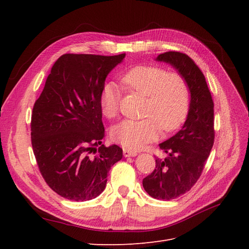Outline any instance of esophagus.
Listing matches in <instances>:
<instances>
[{
  "mask_svg": "<svg viewBox=\"0 0 249 249\" xmlns=\"http://www.w3.org/2000/svg\"><path fill=\"white\" fill-rule=\"evenodd\" d=\"M124 157H136L137 152H135V150H132L129 148H124Z\"/></svg>",
  "mask_w": 249,
  "mask_h": 249,
  "instance_id": "1",
  "label": "esophagus"
}]
</instances>
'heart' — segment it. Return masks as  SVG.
I'll use <instances>...</instances> for the list:
<instances>
[{"label": "heart", "mask_w": 249, "mask_h": 249, "mask_svg": "<svg viewBox=\"0 0 249 249\" xmlns=\"http://www.w3.org/2000/svg\"><path fill=\"white\" fill-rule=\"evenodd\" d=\"M131 91L146 97L142 119H125L113 126L115 141L131 148H140L155 140L163 131H173L183 124L190 104V92L185 78L154 65L135 66L122 78ZM120 88L106 82L100 93V108L104 116L117 115Z\"/></svg>", "instance_id": "b5f03b06"}]
</instances>
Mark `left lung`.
I'll list each match as a JSON object with an SVG mask.
<instances>
[{
    "mask_svg": "<svg viewBox=\"0 0 249 249\" xmlns=\"http://www.w3.org/2000/svg\"><path fill=\"white\" fill-rule=\"evenodd\" d=\"M156 60L170 64L182 74L190 92L189 110L182 129L159 144L167 157L156 158L155 170L142 180L150 196L170 200L189 191L205 167L214 144V103L205 76L189 56L166 52Z\"/></svg>",
    "mask_w": 249,
    "mask_h": 249,
    "instance_id": "8db88e82",
    "label": "left lung"
}]
</instances>
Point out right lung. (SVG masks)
I'll return each mask as SVG.
<instances>
[{"mask_svg": "<svg viewBox=\"0 0 249 249\" xmlns=\"http://www.w3.org/2000/svg\"><path fill=\"white\" fill-rule=\"evenodd\" d=\"M125 54H65L53 65L31 119L33 152L41 176L60 196L95 198L123 149L102 144L105 129L100 93L109 72Z\"/></svg>", "mask_w": 249, "mask_h": 249, "instance_id": "right-lung-1", "label": "right lung"}]
</instances>
